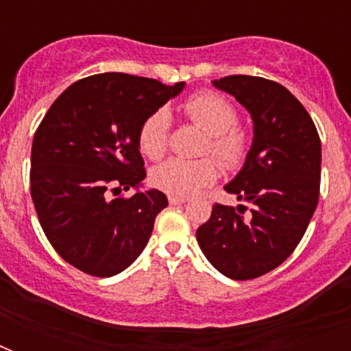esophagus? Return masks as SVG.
Segmentation results:
<instances>
[{
	"mask_svg": "<svg viewBox=\"0 0 351 351\" xmlns=\"http://www.w3.org/2000/svg\"><path fill=\"white\" fill-rule=\"evenodd\" d=\"M184 202H187V198H184V197H173V195H171V197H169V204H171V206H180V204H184Z\"/></svg>",
	"mask_w": 351,
	"mask_h": 351,
	"instance_id": "obj_1",
	"label": "esophagus"
}]
</instances>
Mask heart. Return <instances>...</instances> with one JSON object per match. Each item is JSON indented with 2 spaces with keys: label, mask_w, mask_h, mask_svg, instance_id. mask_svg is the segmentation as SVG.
Returning a JSON list of instances; mask_svg holds the SVG:
<instances>
[{
  "label": "heart",
  "mask_w": 351,
  "mask_h": 351,
  "mask_svg": "<svg viewBox=\"0 0 351 351\" xmlns=\"http://www.w3.org/2000/svg\"><path fill=\"white\" fill-rule=\"evenodd\" d=\"M182 112L195 125L208 132L204 153L213 154L224 169L242 167L250 153V138L239 125V111L226 96L213 90L195 93L182 104ZM171 120L165 109L151 112L138 131V147L149 160H160L167 153ZM217 162L211 158H171L154 167L151 184L173 197H191L215 184L219 176Z\"/></svg>",
  "instance_id": "b5f03b06"
}]
</instances>
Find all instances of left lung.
<instances>
[{
	"label": "left lung",
	"mask_w": 351,
	"mask_h": 351,
	"mask_svg": "<svg viewBox=\"0 0 351 351\" xmlns=\"http://www.w3.org/2000/svg\"><path fill=\"white\" fill-rule=\"evenodd\" d=\"M213 84L251 112L255 140L226 186L244 204H215L197 240L222 275L251 280L280 266L308 230L321 191V138L304 106L277 82L233 74Z\"/></svg>",
	"instance_id": "obj_1"
}]
</instances>
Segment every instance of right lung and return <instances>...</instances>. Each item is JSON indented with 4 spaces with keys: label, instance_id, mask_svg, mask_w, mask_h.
Returning a JSON list of instances; mask_svg holds the SVG:
<instances>
[{
    "label": "right lung",
    "instance_id": "1",
    "mask_svg": "<svg viewBox=\"0 0 351 351\" xmlns=\"http://www.w3.org/2000/svg\"><path fill=\"white\" fill-rule=\"evenodd\" d=\"M182 89L184 82L95 74L63 90L36 129L32 202L52 247L80 271L112 277L147 244L167 197L156 189L112 197L145 178L140 125Z\"/></svg>",
    "mask_w": 351,
    "mask_h": 351
}]
</instances>
